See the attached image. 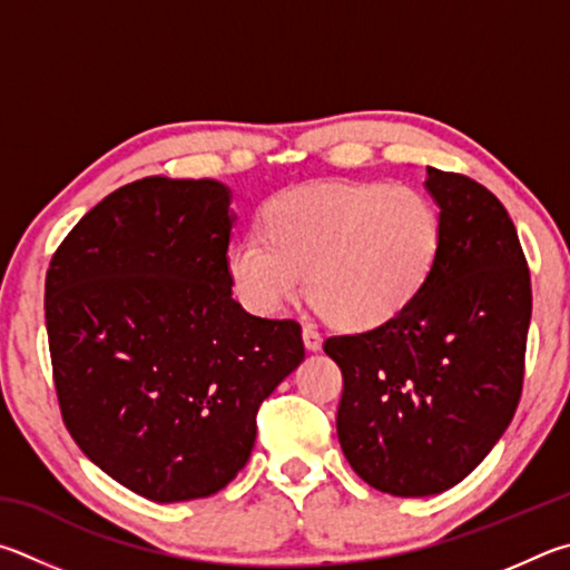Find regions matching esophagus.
<instances>
[{"label": "esophagus", "instance_id": "1", "mask_svg": "<svg viewBox=\"0 0 570 570\" xmlns=\"http://www.w3.org/2000/svg\"><path fill=\"white\" fill-rule=\"evenodd\" d=\"M303 343H305L307 351H321L323 337H321V333H317V327H313V325L303 327Z\"/></svg>", "mask_w": 570, "mask_h": 570}]
</instances>
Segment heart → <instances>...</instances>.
Returning <instances> with one entry per match:
<instances>
[{
  "mask_svg": "<svg viewBox=\"0 0 570 570\" xmlns=\"http://www.w3.org/2000/svg\"><path fill=\"white\" fill-rule=\"evenodd\" d=\"M431 199L387 183H323L275 195L259 237L229 247L227 275L249 311L273 315L301 291L347 331L391 323L423 293L441 253Z\"/></svg>",
  "mask_w": 570,
  "mask_h": 570,
  "instance_id": "heart-1",
  "label": "heart"
}]
</instances>
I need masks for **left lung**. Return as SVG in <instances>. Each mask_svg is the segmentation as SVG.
I'll return each instance as SVG.
<instances>
[{
	"label": "left lung",
	"instance_id": "left-lung-1",
	"mask_svg": "<svg viewBox=\"0 0 570 570\" xmlns=\"http://www.w3.org/2000/svg\"><path fill=\"white\" fill-rule=\"evenodd\" d=\"M441 253L423 293L375 331L333 335L343 373L337 438L375 491L443 493L503 435L521 401L531 273L513 219L491 189L428 167Z\"/></svg>",
	"mask_w": 570,
	"mask_h": 570
}]
</instances>
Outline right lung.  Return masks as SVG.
I'll list each match as a JSON object with an SVG mask.
<instances>
[{
  "instance_id": "add662e5",
  "label": "right lung",
  "mask_w": 570,
  "mask_h": 570,
  "mask_svg": "<svg viewBox=\"0 0 570 570\" xmlns=\"http://www.w3.org/2000/svg\"><path fill=\"white\" fill-rule=\"evenodd\" d=\"M229 189L142 177L69 229L45 279L62 421L95 465L157 503L243 471L257 411L303 363L295 321L233 301Z\"/></svg>"
}]
</instances>
